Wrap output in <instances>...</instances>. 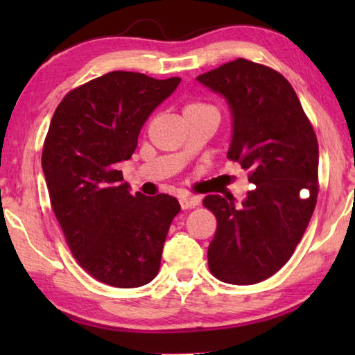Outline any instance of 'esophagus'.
Segmentation results:
<instances>
[{
    "instance_id": "obj_1",
    "label": "esophagus",
    "mask_w": 355,
    "mask_h": 355,
    "mask_svg": "<svg viewBox=\"0 0 355 355\" xmlns=\"http://www.w3.org/2000/svg\"><path fill=\"white\" fill-rule=\"evenodd\" d=\"M199 197H192V196H182L180 197V207L183 209H191V208H196L199 205Z\"/></svg>"
}]
</instances>
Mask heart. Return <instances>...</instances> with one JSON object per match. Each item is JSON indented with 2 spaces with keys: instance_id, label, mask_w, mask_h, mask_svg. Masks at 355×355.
<instances>
[{
  "instance_id": "b5f03b06",
  "label": "heart",
  "mask_w": 355,
  "mask_h": 355,
  "mask_svg": "<svg viewBox=\"0 0 355 355\" xmlns=\"http://www.w3.org/2000/svg\"><path fill=\"white\" fill-rule=\"evenodd\" d=\"M208 110L216 111L213 106L205 105V103H200V101H192V103L186 105L184 112H197V111H208Z\"/></svg>"
}]
</instances>
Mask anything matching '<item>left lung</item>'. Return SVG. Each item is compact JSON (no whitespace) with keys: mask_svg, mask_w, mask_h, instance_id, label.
<instances>
[{"mask_svg":"<svg viewBox=\"0 0 355 355\" xmlns=\"http://www.w3.org/2000/svg\"><path fill=\"white\" fill-rule=\"evenodd\" d=\"M197 81L224 95L233 117L227 158L238 161L255 184L241 207L207 196L216 216L208 268L232 285H254L290 260L316 205L318 139L296 92L284 75L238 58Z\"/></svg>","mask_w":355,"mask_h":355,"instance_id":"left-lung-1","label":"left lung"}]
</instances>
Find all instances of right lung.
<instances>
[{
	"instance_id": "1",
	"label": "right lung",
	"mask_w": 355,
	"mask_h": 355,
	"mask_svg": "<svg viewBox=\"0 0 355 355\" xmlns=\"http://www.w3.org/2000/svg\"><path fill=\"white\" fill-rule=\"evenodd\" d=\"M180 78L110 71L71 89L53 114L42 152L53 213L80 266L117 288L152 282L175 197L130 194L117 163L130 159L142 125Z\"/></svg>"
}]
</instances>
